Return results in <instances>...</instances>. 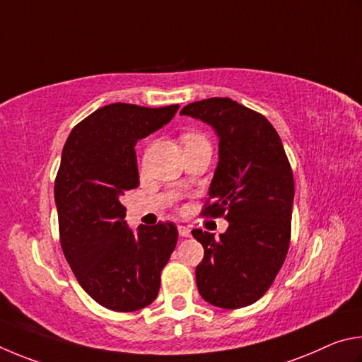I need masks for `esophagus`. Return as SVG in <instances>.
Masks as SVG:
<instances>
[{
	"instance_id": "34e87169",
	"label": "esophagus",
	"mask_w": 362,
	"mask_h": 362,
	"mask_svg": "<svg viewBox=\"0 0 362 362\" xmlns=\"http://www.w3.org/2000/svg\"><path fill=\"white\" fill-rule=\"evenodd\" d=\"M177 233H180V237H182V238L191 237V230H189L185 226H177Z\"/></svg>"
}]
</instances>
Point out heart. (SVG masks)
<instances>
[{"label": "heart", "mask_w": 362, "mask_h": 362, "mask_svg": "<svg viewBox=\"0 0 362 362\" xmlns=\"http://www.w3.org/2000/svg\"><path fill=\"white\" fill-rule=\"evenodd\" d=\"M182 143H187V141H194V139H204L200 135H197V133H185V135L181 136Z\"/></svg>", "instance_id": "1"}]
</instances>
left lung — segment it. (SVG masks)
Wrapping results in <instances>:
<instances>
[{"mask_svg": "<svg viewBox=\"0 0 362 362\" xmlns=\"http://www.w3.org/2000/svg\"><path fill=\"white\" fill-rule=\"evenodd\" d=\"M182 116L211 125L219 163L202 216L229 221L219 238L194 229L205 250L195 269L200 296L219 308L261 299L286 259L291 242L294 176L283 143L262 114L230 98L189 103Z\"/></svg>", "mask_w": 362, "mask_h": 362, "instance_id": "1", "label": "left lung"}]
</instances>
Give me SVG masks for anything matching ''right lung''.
<instances>
[{
    "label": "right lung",
    "mask_w": 362,
    "mask_h": 362,
    "mask_svg": "<svg viewBox=\"0 0 362 362\" xmlns=\"http://www.w3.org/2000/svg\"><path fill=\"white\" fill-rule=\"evenodd\" d=\"M177 107L106 105L74 127L62 152L55 204L63 255L82 289L114 312L154 302L177 242L173 223L133 233L120 204L139 185L136 141L168 124Z\"/></svg>",
    "instance_id": "right-lung-1"
}]
</instances>
